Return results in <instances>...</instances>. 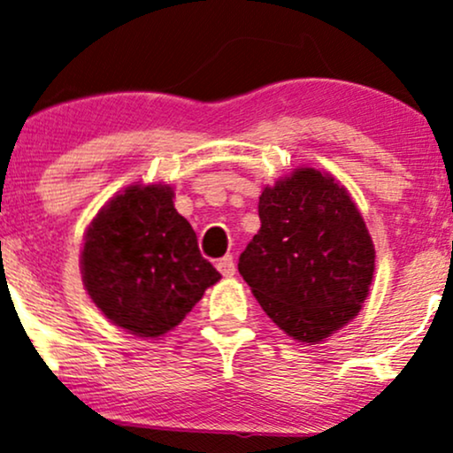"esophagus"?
<instances>
[{
    "instance_id": "34e87169",
    "label": "esophagus",
    "mask_w": 453,
    "mask_h": 453,
    "mask_svg": "<svg viewBox=\"0 0 453 453\" xmlns=\"http://www.w3.org/2000/svg\"><path fill=\"white\" fill-rule=\"evenodd\" d=\"M215 267H217V271H219L221 275H226V277H232L234 273H236V263H234V257L232 255L221 257L219 261L215 263Z\"/></svg>"
}]
</instances>
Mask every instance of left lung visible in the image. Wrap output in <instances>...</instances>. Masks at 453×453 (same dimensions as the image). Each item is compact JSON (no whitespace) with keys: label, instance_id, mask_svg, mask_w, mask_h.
<instances>
[{"label":"left lung","instance_id":"obj_1","mask_svg":"<svg viewBox=\"0 0 453 453\" xmlns=\"http://www.w3.org/2000/svg\"><path fill=\"white\" fill-rule=\"evenodd\" d=\"M261 230L238 271L277 327L319 343L363 309L375 246L348 190L327 172L298 167L258 196Z\"/></svg>","mask_w":453,"mask_h":453}]
</instances>
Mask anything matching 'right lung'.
<instances>
[{
	"label": "right lung",
	"mask_w": 453,
	"mask_h": 453,
	"mask_svg": "<svg viewBox=\"0 0 453 453\" xmlns=\"http://www.w3.org/2000/svg\"><path fill=\"white\" fill-rule=\"evenodd\" d=\"M81 273L96 309L147 340L182 323L221 280L161 182L132 184L99 209L84 232Z\"/></svg>",
	"instance_id": "add662e5"
}]
</instances>
